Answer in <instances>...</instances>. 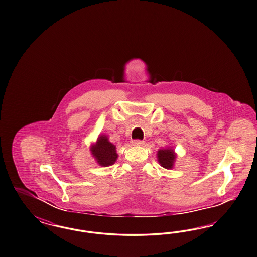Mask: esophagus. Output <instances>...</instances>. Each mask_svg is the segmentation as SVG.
Listing matches in <instances>:
<instances>
[{
	"label": "esophagus",
	"instance_id": "obj_1",
	"mask_svg": "<svg viewBox=\"0 0 257 257\" xmlns=\"http://www.w3.org/2000/svg\"><path fill=\"white\" fill-rule=\"evenodd\" d=\"M132 143L134 145H137V146H142L144 144V141L140 140H133Z\"/></svg>",
	"mask_w": 257,
	"mask_h": 257
}]
</instances>
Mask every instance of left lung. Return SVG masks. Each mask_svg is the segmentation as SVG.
Masks as SVG:
<instances>
[{"label":"left lung","mask_w":257,"mask_h":257,"mask_svg":"<svg viewBox=\"0 0 257 257\" xmlns=\"http://www.w3.org/2000/svg\"><path fill=\"white\" fill-rule=\"evenodd\" d=\"M157 157H158V162L160 163V165L165 169L170 170L173 166V162L175 160L176 155L174 154L173 150L166 149V150L158 151Z\"/></svg>","instance_id":"8db88e82"}]
</instances>
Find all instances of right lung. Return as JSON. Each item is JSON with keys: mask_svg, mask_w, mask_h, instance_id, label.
<instances>
[{"mask_svg": "<svg viewBox=\"0 0 257 257\" xmlns=\"http://www.w3.org/2000/svg\"><path fill=\"white\" fill-rule=\"evenodd\" d=\"M91 153L97 162L103 167L113 165L117 157L116 146L109 142L106 136L98 138L96 144L91 148Z\"/></svg>", "mask_w": 257, "mask_h": 257, "instance_id": "add662e5", "label": "right lung"}]
</instances>
